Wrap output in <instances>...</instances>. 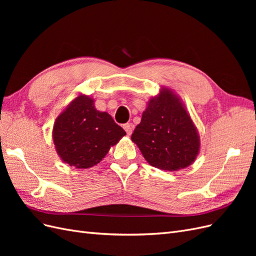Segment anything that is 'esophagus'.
Instances as JSON below:
<instances>
[{
  "label": "esophagus",
  "instance_id": "obj_1",
  "mask_svg": "<svg viewBox=\"0 0 256 256\" xmlns=\"http://www.w3.org/2000/svg\"><path fill=\"white\" fill-rule=\"evenodd\" d=\"M124 129H125L127 134L130 136L131 134H132V130H134L132 124H129V122H128V124H125V125H124Z\"/></svg>",
  "mask_w": 256,
  "mask_h": 256
}]
</instances>
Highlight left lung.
Masks as SVG:
<instances>
[{
    "mask_svg": "<svg viewBox=\"0 0 256 256\" xmlns=\"http://www.w3.org/2000/svg\"><path fill=\"white\" fill-rule=\"evenodd\" d=\"M131 140L150 166L168 172L191 166L200 147L198 129L186 106L166 86L147 102Z\"/></svg>",
    "mask_w": 256,
    "mask_h": 256,
    "instance_id": "1",
    "label": "left lung"
}]
</instances>
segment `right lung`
I'll use <instances>...</instances> for the list:
<instances>
[{
	"instance_id": "add662e5",
	"label": "right lung",
	"mask_w": 256,
	"mask_h": 256,
	"mask_svg": "<svg viewBox=\"0 0 256 256\" xmlns=\"http://www.w3.org/2000/svg\"><path fill=\"white\" fill-rule=\"evenodd\" d=\"M92 97L79 94L54 122L52 138L60 160L76 168L98 164L112 146L126 136L106 112L95 108Z\"/></svg>"
}]
</instances>
